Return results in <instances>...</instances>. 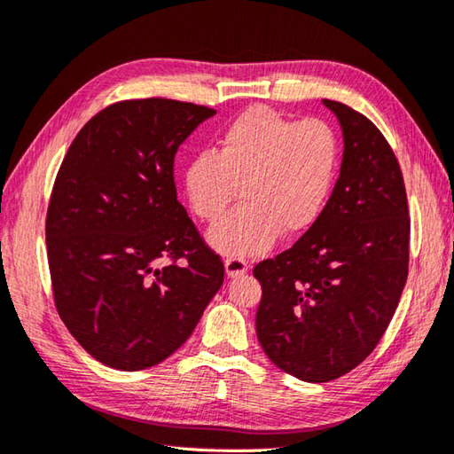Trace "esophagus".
Listing matches in <instances>:
<instances>
[{"instance_id": "34e87169", "label": "esophagus", "mask_w": 454, "mask_h": 454, "mask_svg": "<svg viewBox=\"0 0 454 454\" xmlns=\"http://www.w3.org/2000/svg\"><path fill=\"white\" fill-rule=\"evenodd\" d=\"M224 270L230 279L234 278H242V275L247 271V262L239 260V257H228L224 262Z\"/></svg>"}]
</instances>
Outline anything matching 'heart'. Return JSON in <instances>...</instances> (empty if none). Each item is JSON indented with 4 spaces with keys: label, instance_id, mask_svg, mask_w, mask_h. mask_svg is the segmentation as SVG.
Listing matches in <instances>:
<instances>
[{
    "label": "heart",
    "instance_id": "1",
    "mask_svg": "<svg viewBox=\"0 0 454 454\" xmlns=\"http://www.w3.org/2000/svg\"><path fill=\"white\" fill-rule=\"evenodd\" d=\"M336 137L321 120L295 121L263 106L246 110L215 149L184 167L194 215L216 222L238 197L242 207L208 232L222 255L252 257L283 236H299L321 216L336 175Z\"/></svg>",
    "mask_w": 454,
    "mask_h": 454
}]
</instances>
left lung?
<instances>
[{
    "mask_svg": "<svg viewBox=\"0 0 454 454\" xmlns=\"http://www.w3.org/2000/svg\"><path fill=\"white\" fill-rule=\"evenodd\" d=\"M323 104L342 128L339 181L315 224L254 268L257 340L275 366L310 384L344 376L376 348L410 263L407 194L392 147L366 115Z\"/></svg>",
    "mask_w": 454,
    "mask_h": 454,
    "instance_id": "obj_1",
    "label": "left lung"
}]
</instances>
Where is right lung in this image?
<instances>
[{
	"label": "right lung",
	"instance_id": "add662e5",
	"mask_svg": "<svg viewBox=\"0 0 454 454\" xmlns=\"http://www.w3.org/2000/svg\"><path fill=\"white\" fill-rule=\"evenodd\" d=\"M215 114L167 98L112 104L62 159L44 228L52 293L70 334L106 366L137 372L171 356L222 287L224 263L173 179L176 149Z\"/></svg>",
	"mask_w": 454,
	"mask_h": 454
}]
</instances>
